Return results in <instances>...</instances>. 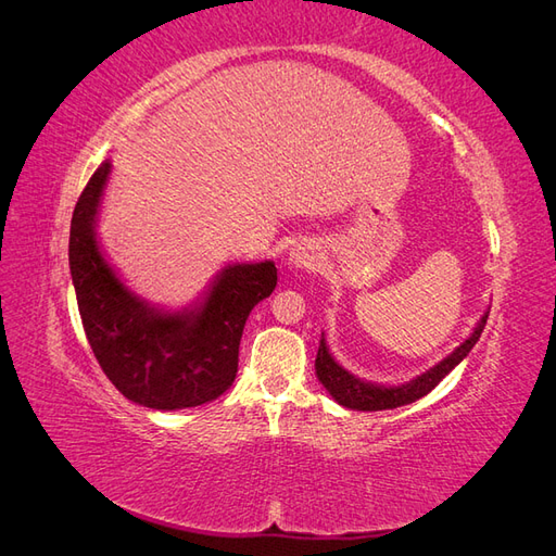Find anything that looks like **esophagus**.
Wrapping results in <instances>:
<instances>
[{"label": "esophagus", "mask_w": 556, "mask_h": 556, "mask_svg": "<svg viewBox=\"0 0 556 556\" xmlns=\"http://www.w3.org/2000/svg\"><path fill=\"white\" fill-rule=\"evenodd\" d=\"M288 262L296 268H306V271H313V268L319 264V250L313 243H296L290 250Z\"/></svg>", "instance_id": "34e87169"}]
</instances>
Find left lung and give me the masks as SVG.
Wrapping results in <instances>:
<instances>
[{"instance_id": "1", "label": "left lung", "mask_w": 556, "mask_h": 556, "mask_svg": "<svg viewBox=\"0 0 556 556\" xmlns=\"http://www.w3.org/2000/svg\"><path fill=\"white\" fill-rule=\"evenodd\" d=\"M486 317H490V311L480 317L476 331L470 333L468 339L452 352V355H447L441 364H435L427 374L417 376L406 384L382 387V384H371L355 378L352 374H348L343 366L333 362L325 339H319V348H317V359H315L317 378L327 387V392L341 403V406L352 410H392L399 406H408V403L427 396L433 387L439 384L452 368L468 355L470 348H473L480 339V333L486 325Z\"/></svg>"}]
</instances>
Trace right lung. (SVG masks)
I'll list each match as a JSON object with an SVG mask.
<instances>
[{
    "instance_id": "right-lung-1",
    "label": "right lung",
    "mask_w": 556,
    "mask_h": 556,
    "mask_svg": "<svg viewBox=\"0 0 556 556\" xmlns=\"http://www.w3.org/2000/svg\"><path fill=\"white\" fill-rule=\"evenodd\" d=\"M111 164L80 192L70 231V268L83 329L115 390L155 410L204 406L225 394L239 371L245 319L276 290L274 262L227 266L204 304L164 313L117 280L94 239V215Z\"/></svg>"
}]
</instances>
